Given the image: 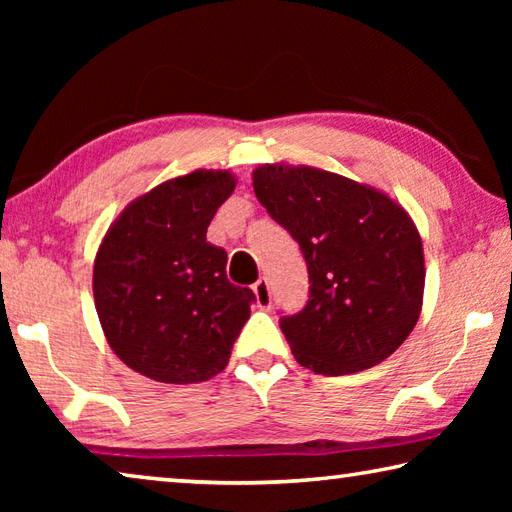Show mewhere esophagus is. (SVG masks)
I'll list each match as a JSON object with an SVG mask.
<instances>
[{"mask_svg":"<svg viewBox=\"0 0 512 512\" xmlns=\"http://www.w3.org/2000/svg\"><path fill=\"white\" fill-rule=\"evenodd\" d=\"M253 291H255V302H257V307H259V309H271V305H273V296H271V284H268L266 277H262V280H257V282H255Z\"/></svg>","mask_w":512,"mask_h":512,"instance_id":"1","label":"esophagus"}]
</instances>
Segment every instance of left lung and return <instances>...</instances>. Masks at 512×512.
<instances>
[{"instance_id": "obj_1", "label": "left lung", "mask_w": 512, "mask_h": 512, "mask_svg": "<svg viewBox=\"0 0 512 512\" xmlns=\"http://www.w3.org/2000/svg\"><path fill=\"white\" fill-rule=\"evenodd\" d=\"M253 187L307 262V305L280 320L300 366L336 377L391 357L424 296L422 239L409 212L375 187L307 164H262Z\"/></svg>"}]
</instances>
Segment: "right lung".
<instances>
[{"instance_id": "add662e5", "label": "right lung", "mask_w": 512, "mask_h": 512, "mask_svg": "<svg viewBox=\"0 0 512 512\" xmlns=\"http://www.w3.org/2000/svg\"><path fill=\"white\" fill-rule=\"evenodd\" d=\"M230 171L196 169L124 207L94 259L92 291L112 352L162 384H196L228 366L255 293L225 275L228 255L205 239L235 192Z\"/></svg>"}]
</instances>
